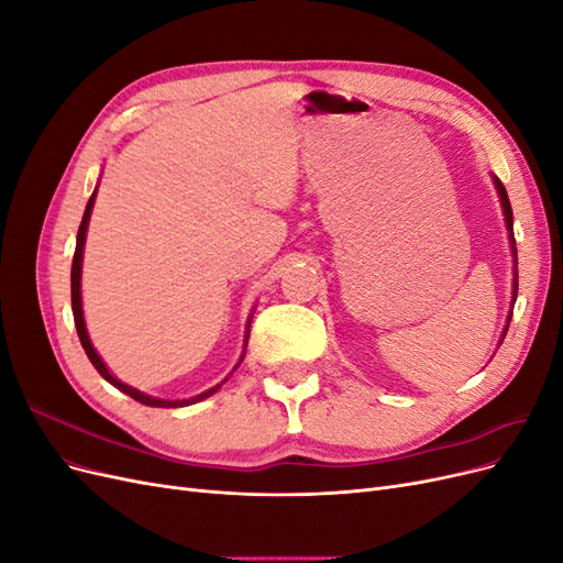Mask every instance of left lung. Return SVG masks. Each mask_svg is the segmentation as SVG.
<instances>
[{"label":"left lung","instance_id":"1","mask_svg":"<svg viewBox=\"0 0 563 563\" xmlns=\"http://www.w3.org/2000/svg\"><path fill=\"white\" fill-rule=\"evenodd\" d=\"M493 183H496V192H498V197H500V207H503V216H505V228H507V240H509V249H512V258H515V279H512V305H509V308H515V302H517V244H515V220H512V207H509V199H507V190H505V185L498 180V176H493ZM509 319H512V310H509V314H507V323H505V329H503V335H500V343H503V338H505V333H507V329H509ZM498 343V345H500Z\"/></svg>","mask_w":563,"mask_h":563}]
</instances>
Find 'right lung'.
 <instances>
[{"label":"right lung","mask_w":563,"mask_h":563,"mask_svg":"<svg viewBox=\"0 0 563 563\" xmlns=\"http://www.w3.org/2000/svg\"><path fill=\"white\" fill-rule=\"evenodd\" d=\"M96 192H98V190H93V195H91V199H89V203H87V209H84V218H81V225H79V232H77V249H75V258H73V275H70V284H73V314H75V327H77L79 343H81L84 352H87L89 362L96 366V371H98L100 376H103L110 385H114L117 389H122L124 395H129L131 399L141 401V404H145V406H155V408H180V406H192V404H197V401H201V399H207V397L216 395V391L225 385V380H228V378H225L223 383H218L216 387H211V389H207V391H201V395L190 397V399H159V397H150V395H145V391L135 389V387H131V385L122 383L119 378H114L112 373H110V368L106 366V362L100 360V354L96 352V347H93V343H91V338H89L87 321H84V310H81V261H84V244H87V230H89V220H91V211H93ZM251 319H253V314H251V317H249V321H246L242 356H240V362H236V366H234L232 371L240 368V364L244 362L246 343H249V333H251V331H249V329H251ZM230 376H232V373H230Z\"/></svg>","instance_id":"add662e5"}]
</instances>
